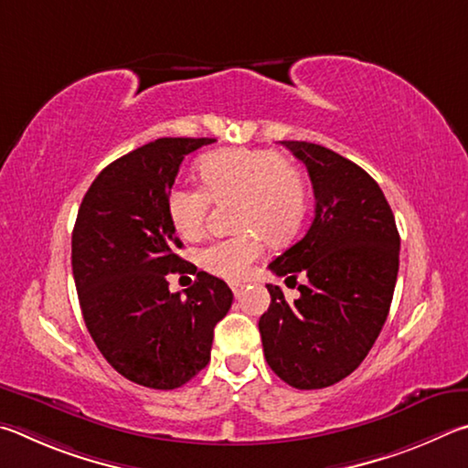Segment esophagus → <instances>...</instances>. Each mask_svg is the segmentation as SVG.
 <instances>
[{
	"instance_id": "esophagus-1",
	"label": "esophagus",
	"mask_w": 468,
	"mask_h": 468,
	"mask_svg": "<svg viewBox=\"0 0 468 468\" xmlns=\"http://www.w3.org/2000/svg\"><path fill=\"white\" fill-rule=\"evenodd\" d=\"M229 288H232L236 298H240L242 293H244V283H232V285H229Z\"/></svg>"
}]
</instances>
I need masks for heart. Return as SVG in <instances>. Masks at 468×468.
I'll list each match as a JSON object with an SVG mask.
<instances>
[{
	"instance_id": "b5f03b06",
	"label": "heart",
	"mask_w": 468,
	"mask_h": 468,
	"mask_svg": "<svg viewBox=\"0 0 468 468\" xmlns=\"http://www.w3.org/2000/svg\"><path fill=\"white\" fill-rule=\"evenodd\" d=\"M201 188L175 186L166 209L183 239H197L205 228L209 203L236 199L234 226L242 232L213 242L201 252V265L229 282L244 280L271 242L290 240L308 209V180L298 164L275 150L228 147L203 155L197 164Z\"/></svg>"
}]
</instances>
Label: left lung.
Here are the masks:
<instances>
[{
  "label": "left lung",
  "instance_id": "obj_1",
  "mask_svg": "<svg viewBox=\"0 0 468 468\" xmlns=\"http://www.w3.org/2000/svg\"><path fill=\"white\" fill-rule=\"evenodd\" d=\"M282 145L306 164L316 205L304 239L269 269L288 280L302 273L308 283L293 302L267 285L271 306L259 331L267 364L283 382L326 388L364 362L387 323L400 239L387 197L364 168L316 144Z\"/></svg>",
  "mask_w": 468,
  "mask_h": 468
}]
</instances>
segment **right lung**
Segmentation results:
<instances>
[{
  "mask_svg": "<svg viewBox=\"0 0 468 468\" xmlns=\"http://www.w3.org/2000/svg\"><path fill=\"white\" fill-rule=\"evenodd\" d=\"M211 137H162L109 164L81 199L71 234L80 308L106 362L155 390L186 384L209 362L232 290L176 255L166 199L185 155ZM168 272H197L183 299Z\"/></svg>",
  "mask_w": 468,
  "mask_h": 468,
  "instance_id": "add662e5",
  "label": "right lung"
}]
</instances>
